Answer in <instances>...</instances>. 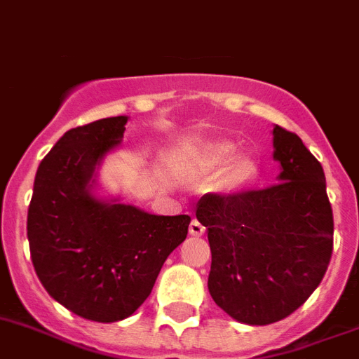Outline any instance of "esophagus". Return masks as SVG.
I'll return each instance as SVG.
<instances>
[{
    "mask_svg": "<svg viewBox=\"0 0 359 359\" xmlns=\"http://www.w3.org/2000/svg\"><path fill=\"white\" fill-rule=\"evenodd\" d=\"M189 232H191V236H196V238H198V236H203L205 226L201 225V223L198 222V219H192L191 226H189Z\"/></svg>",
    "mask_w": 359,
    "mask_h": 359,
    "instance_id": "obj_1",
    "label": "esophagus"
}]
</instances>
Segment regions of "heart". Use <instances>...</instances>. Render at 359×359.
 Returning <instances> with one entry per match:
<instances>
[{"mask_svg":"<svg viewBox=\"0 0 359 359\" xmlns=\"http://www.w3.org/2000/svg\"><path fill=\"white\" fill-rule=\"evenodd\" d=\"M225 170V182L231 187L249 183L256 174V165L247 156H240V147L231 140H214L196 150L189 163L192 176H212Z\"/></svg>","mask_w":359,"mask_h":359,"instance_id":"1","label":"heart"}]
</instances>
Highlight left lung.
<instances>
[{
  "label": "left lung",
  "instance_id": "1",
  "mask_svg": "<svg viewBox=\"0 0 359 359\" xmlns=\"http://www.w3.org/2000/svg\"><path fill=\"white\" fill-rule=\"evenodd\" d=\"M278 185L205 194L196 217L207 226L209 292L232 320L269 325L316 290L332 256V209L320 161L294 133L274 125Z\"/></svg>",
  "mask_w": 359,
  "mask_h": 359
}]
</instances>
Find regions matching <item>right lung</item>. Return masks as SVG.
Segmentation results:
<instances>
[{
    "label": "right lung",
    "instance_id": "add662e5",
    "mask_svg": "<svg viewBox=\"0 0 359 359\" xmlns=\"http://www.w3.org/2000/svg\"><path fill=\"white\" fill-rule=\"evenodd\" d=\"M128 116L67 130L39 163L27 217L34 271L50 298L85 320L112 323L149 298L191 216H156L97 194L103 159Z\"/></svg>",
    "mask_w": 359,
    "mask_h": 359
}]
</instances>
